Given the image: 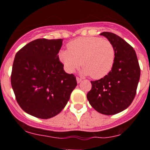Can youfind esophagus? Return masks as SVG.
I'll return each instance as SVG.
<instances>
[{"instance_id":"1","label":"esophagus","mask_w":150,"mask_h":150,"mask_svg":"<svg viewBox=\"0 0 150 150\" xmlns=\"http://www.w3.org/2000/svg\"><path fill=\"white\" fill-rule=\"evenodd\" d=\"M76 80H77V82H78V83H81V81H82L81 78H79V77H77V78H76Z\"/></svg>"}]
</instances>
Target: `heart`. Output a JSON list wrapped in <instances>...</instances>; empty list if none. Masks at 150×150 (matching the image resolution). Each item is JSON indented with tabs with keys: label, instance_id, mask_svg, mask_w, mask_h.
<instances>
[{
	"label": "heart",
	"instance_id": "b5f03b06",
	"mask_svg": "<svg viewBox=\"0 0 150 150\" xmlns=\"http://www.w3.org/2000/svg\"><path fill=\"white\" fill-rule=\"evenodd\" d=\"M68 50L59 53V58L69 72H74L81 64L82 73L100 79L108 75L115 61L112 43L100 37H81L68 43Z\"/></svg>",
	"mask_w": 150,
	"mask_h": 150
}]
</instances>
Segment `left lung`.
<instances>
[{
  "instance_id": "obj_1",
  "label": "left lung",
  "mask_w": 150,
  "mask_h": 150,
  "mask_svg": "<svg viewBox=\"0 0 150 150\" xmlns=\"http://www.w3.org/2000/svg\"><path fill=\"white\" fill-rule=\"evenodd\" d=\"M115 49V61L110 73L91 81L88 100L95 110L107 115L117 114L132 103L136 94L141 75L139 64L133 47L117 35L100 33Z\"/></svg>"
}]
</instances>
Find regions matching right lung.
Wrapping results in <instances>:
<instances>
[{"mask_svg":"<svg viewBox=\"0 0 150 150\" xmlns=\"http://www.w3.org/2000/svg\"><path fill=\"white\" fill-rule=\"evenodd\" d=\"M63 39H36L15 54L11 84L21 108L31 115L48 119L65 107L77 86L73 74L64 70L58 52Z\"/></svg>","mask_w":150,"mask_h":150,"instance_id":"right-lung-1","label":"right lung"}]
</instances>
